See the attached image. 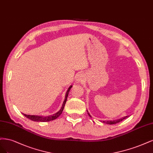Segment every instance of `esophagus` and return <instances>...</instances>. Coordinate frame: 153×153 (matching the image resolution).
I'll use <instances>...</instances> for the list:
<instances>
[{"label":"esophagus","mask_w":153,"mask_h":153,"mask_svg":"<svg viewBox=\"0 0 153 153\" xmlns=\"http://www.w3.org/2000/svg\"><path fill=\"white\" fill-rule=\"evenodd\" d=\"M85 75L83 74H78L77 77H76V82L77 83H80V82H82L85 81Z\"/></svg>","instance_id":"esophagus-1"}]
</instances>
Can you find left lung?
I'll list each match as a JSON object with an SVG mask.
<instances>
[{
	"label": "left lung",
	"instance_id": "obj_1",
	"mask_svg": "<svg viewBox=\"0 0 153 153\" xmlns=\"http://www.w3.org/2000/svg\"><path fill=\"white\" fill-rule=\"evenodd\" d=\"M87 112H88V114L89 115L90 117H91V115L90 114V113L88 112V110H87ZM128 117V116H125L123 117L122 118H120V119H117L116 120H113V121H103L102 123H106V124H108V125H114V124H116V123H120L121 122V121H123V120L126 119V118H127Z\"/></svg>",
	"mask_w": 153,
	"mask_h": 153
}]
</instances>
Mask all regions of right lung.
<instances>
[{"instance_id": "right-lung-1", "label": "right lung", "mask_w": 153, "mask_h": 153, "mask_svg": "<svg viewBox=\"0 0 153 153\" xmlns=\"http://www.w3.org/2000/svg\"><path fill=\"white\" fill-rule=\"evenodd\" d=\"M72 87V85H71L69 86V88H68V90L65 93V100H64L63 102V104L62 106L61 107V109H60V111H58L57 112H56L55 114L50 115V116H37V115H27L25 114H22L27 117L28 119H30L32 121H37V122H47V121H53L54 120L56 119L58 117L60 116V115L62 114L63 110L64 109V107H65V103L67 102V97L68 95V93H69V91L71 89V88Z\"/></svg>"}]
</instances>
